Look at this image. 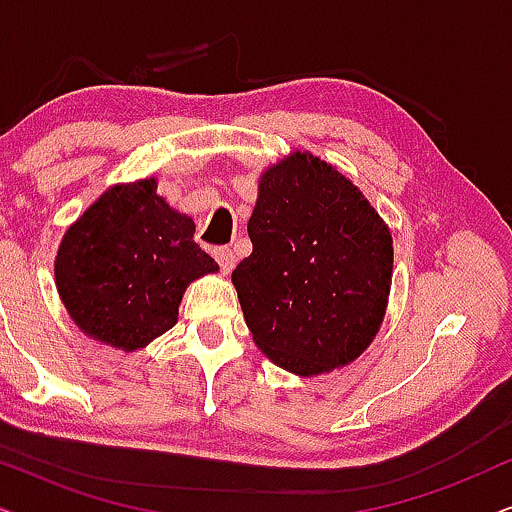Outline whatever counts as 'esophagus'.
<instances>
[{"mask_svg":"<svg viewBox=\"0 0 512 512\" xmlns=\"http://www.w3.org/2000/svg\"><path fill=\"white\" fill-rule=\"evenodd\" d=\"M215 260H217L219 267H222L224 274H229V271L236 267V255H234V250H229V248H217L215 250Z\"/></svg>","mask_w":512,"mask_h":512,"instance_id":"34e87169","label":"esophagus"}]
</instances>
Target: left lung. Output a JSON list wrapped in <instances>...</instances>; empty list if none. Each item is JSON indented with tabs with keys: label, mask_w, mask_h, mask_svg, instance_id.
<instances>
[{
	"label": "left lung",
	"mask_w": 512,
	"mask_h": 512,
	"mask_svg": "<svg viewBox=\"0 0 512 512\" xmlns=\"http://www.w3.org/2000/svg\"><path fill=\"white\" fill-rule=\"evenodd\" d=\"M252 255L231 274L252 340L312 378L352 364L383 326L392 231L338 167L293 151L260 174Z\"/></svg>",
	"instance_id": "left-lung-1"
}]
</instances>
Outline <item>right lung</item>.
I'll return each instance as SVG.
<instances>
[{"label": "right lung", "mask_w": 512, "mask_h": 512, "mask_svg": "<svg viewBox=\"0 0 512 512\" xmlns=\"http://www.w3.org/2000/svg\"><path fill=\"white\" fill-rule=\"evenodd\" d=\"M193 234V219L160 196L155 177L103 191L68 226L54 260L58 297L75 326L122 352L170 331L186 288L219 271Z\"/></svg>", "instance_id": "right-lung-1"}]
</instances>
